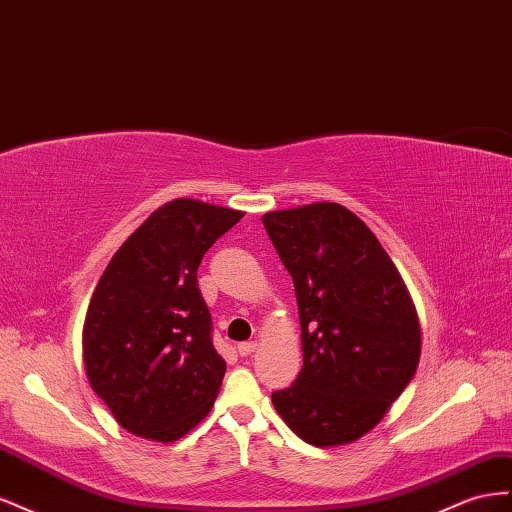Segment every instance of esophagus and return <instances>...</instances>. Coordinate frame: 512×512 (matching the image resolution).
Returning <instances> with one entry per match:
<instances>
[{
    "label": "esophagus",
    "instance_id": "34e87169",
    "mask_svg": "<svg viewBox=\"0 0 512 512\" xmlns=\"http://www.w3.org/2000/svg\"><path fill=\"white\" fill-rule=\"evenodd\" d=\"M257 349V343L255 341H246V343H240L238 345V354L240 356H248V354H253Z\"/></svg>",
    "mask_w": 512,
    "mask_h": 512
}]
</instances>
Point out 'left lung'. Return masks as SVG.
<instances>
[{"instance_id":"1","label":"left lung","mask_w":512,"mask_h":512,"mask_svg":"<svg viewBox=\"0 0 512 512\" xmlns=\"http://www.w3.org/2000/svg\"><path fill=\"white\" fill-rule=\"evenodd\" d=\"M261 223L294 279L304 352L294 384L272 403L304 442H354L416 373L410 291L375 233L339 203L268 212Z\"/></svg>"}]
</instances>
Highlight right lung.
<instances>
[{
    "instance_id": "right-lung-1",
    "label": "right lung",
    "mask_w": 512,
    "mask_h": 512,
    "mask_svg": "<svg viewBox=\"0 0 512 512\" xmlns=\"http://www.w3.org/2000/svg\"><path fill=\"white\" fill-rule=\"evenodd\" d=\"M242 216L197 199L169 201L100 276L83 326L85 373L133 435L175 442L212 410L225 360L212 345L197 268Z\"/></svg>"
}]
</instances>
